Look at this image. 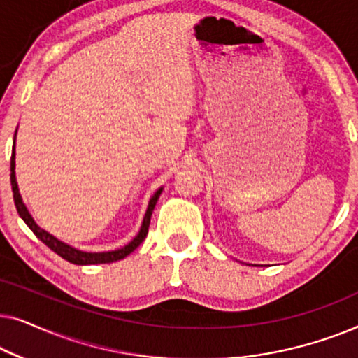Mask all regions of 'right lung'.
<instances>
[{"label": "right lung", "instance_id": "add662e5", "mask_svg": "<svg viewBox=\"0 0 358 358\" xmlns=\"http://www.w3.org/2000/svg\"><path fill=\"white\" fill-rule=\"evenodd\" d=\"M14 140H16V134H14ZM14 143H16V141H14ZM14 159H16V153H14V146H13V155H11V187H13L14 205H16L19 217L24 220V223H26L27 227L32 229L34 234H36V236L41 239L43 244H47V246L50 248L53 252H57L58 256L65 259V261L71 262V264H76V266H90V264H109V262H115V261H120V259H124V257L129 256L130 252H134L135 249L138 248L141 243H143V239L146 238V234H148L151 213H153L155 205H156V202H158L161 192H163V187L156 190L153 197L150 199L148 208H146V213H145L143 223H141L140 231H138V234H136L134 239H131L129 244H127V246L120 248V249H115V251H107V252H85V251H80V249L70 246V244L60 241V239H57L55 236H52L50 233H47L45 229H42L36 222H34L32 215L29 213L27 207L22 202L21 194H19V187H17V182H16V173H14V168H16V161H14Z\"/></svg>", "mask_w": 358, "mask_h": 358}]
</instances>
